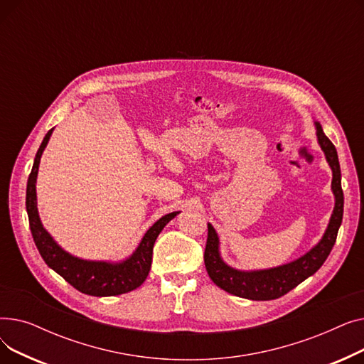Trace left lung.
<instances>
[{"mask_svg":"<svg viewBox=\"0 0 364 364\" xmlns=\"http://www.w3.org/2000/svg\"><path fill=\"white\" fill-rule=\"evenodd\" d=\"M314 128L317 143L324 153V158L332 169V193L335 198V206L329 224L324 230L321 239L311 247L310 251L296 259L286 262L272 269L261 270H239L228 265L220 250V236L214 225L208 223V240L205 247V267L211 280L223 291L246 298L252 301H270L288 294L305 279L313 276L323 262L329 257L332 247L335 245L338 230L342 223L343 214V193L341 187V168L338 161V153L332 141L323 132V128L318 121L314 119Z\"/></svg>","mask_w":364,"mask_h":364,"instance_id":"8db88e82","label":"left lung"}]
</instances>
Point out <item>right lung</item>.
I'll use <instances>...</instances> for the list:
<instances>
[{
	"mask_svg": "<svg viewBox=\"0 0 364 364\" xmlns=\"http://www.w3.org/2000/svg\"><path fill=\"white\" fill-rule=\"evenodd\" d=\"M53 131L54 128L46 134L40 149L36 151L26 186V213L29 217L31 233L38 251H40L43 259L51 270L60 274L75 289H78L82 294L91 296H114L137 289L149 276L153 245H155L156 237L164 230V227L180 214V211L161 217L144 233L132 254L121 261L84 259L69 254L54 240V237L43 225L36 202L38 169H40L41 156Z\"/></svg>",
	"mask_w": 364,
	"mask_h": 364,
	"instance_id": "right-lung-1",
	"label": "right lung"
}]
</instances>
